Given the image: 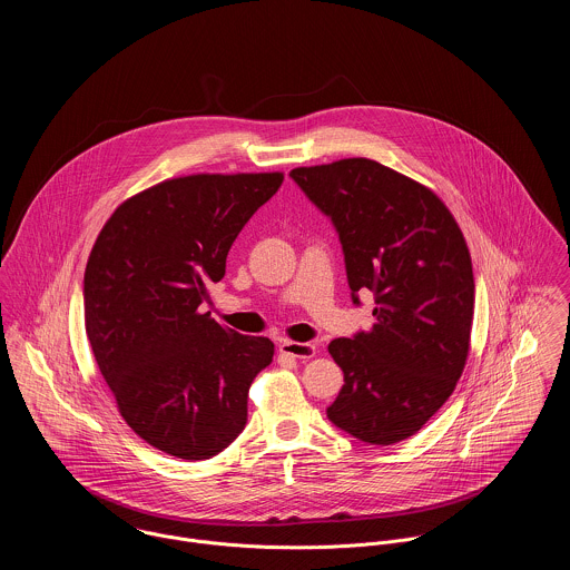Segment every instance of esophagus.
<instances>
[{
    "label": "esophagus",
    "mask_w": 570,
    "mask_h": 570,
    "mask_svg": "<svg viewBox=\"0 0 570 570\" xmlns=\"http://www.w3.org/2000/svg\"><path fill=\"white\" fill-rule=\"evenodd\" d=\"M278 351L283 355L296 357V360H312L316 355V344L314 342H294V340H281Z\"/></svg>",
    "instance_id": "esophagus-1"
}]
</instances>
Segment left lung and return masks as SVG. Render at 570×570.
I'll use <instances>...</instances> for the list:
<instances>
[{"mask_svg": "<svg viewBox=\"0 0 570 570\" xmlns=\"http://www.w3.org/2000/svg\"><path fill=\"white\" fill-rule=\"evenodd\" d=\"M289 175L340 235L353 303L371 289L377 305L371 333L328 342L344 386L326 416L364 443H400L448 402L465 368L468 242L434 190L384 164L346 158Z\"/></svg>", "mask_w": 570, "mask_h": 570, "instance_id": "1", "label": "left lung"}]
</instances>
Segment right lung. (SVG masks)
Listing matches in <instances>:
<instances>
[{"label": "right lung", "instance_id": "1", "mask_svg": "<svg viewBox=\"0 0 570 570\" xmlns=\"http://www.w3.org/2000/svg\"><path fill=\"white\" fill-rule=\"evenodd\" d=\"M283 173H197L125 199L89 252L85 331L116 407L156 450L202 461L247 421V391L274 357L269 337L242 335L199 312L206 285Z\"/></svg>", "mask_w": 570, "mask_h": 570}]
</instances>
